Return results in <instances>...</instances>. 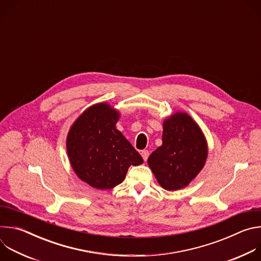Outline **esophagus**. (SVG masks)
I'll list each match as a JSON object with an SVG mask.
<instances>
[{
	"label": "esophagus",
	"mask_w": 261,
	"mask_h": 261,
	"mask_svg": "<svg viewBox=\"0 0 261 261\" xmlns=\"http://www.w3.org/2000/svg\"><path fill=\"white\" fill-rule=\"evenodd\" d=\"M148 155H150V154H148V151H142V152H141V157L143 158V160H144V161H146V160H147Z\"/></svg>",
	"instance_id": "obj_1"
}]
</instances>
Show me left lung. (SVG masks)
<instances>
[{
	"label": "left lung",
	"instance_id": "obj_1",
	"mask_svg": "<svg viewBox=\"0 0 261 261\" xmlns=\"http://www.w3.org/2000/svg\"><path fill=\"white\" fill-rule=\"evenodd\" d=\"M208 154L205 136L198 124L186 113L176 111L163 122L162 145L147 159L161 187L182 189L203 168Z\"/></svg>",
	"mask_w": 261,
	"mask_h": 261
}]
</instances>
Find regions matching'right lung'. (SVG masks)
Masks as SVG:
<instances>
[{
    "label": "right lung",
    "instance_id": "right-lung-1",
    "mask_svg": "<svg viewBox=\"0 0 261 261\" xmlns=\"http://www.w3.org/2000/svg\"><path fill=\"white\" fill-rule=\"evenodd\" d=\"M120 111L100 102L87 108L70 127L67 154L74 172L91 187L113 189L121 184L141 156L116 127Z\"/></svg>",
    "mask_w": 261,
    "mask_h": 261
}]
</instances>
